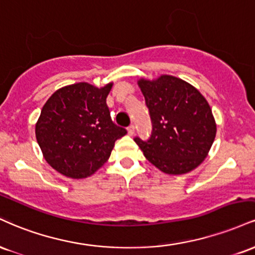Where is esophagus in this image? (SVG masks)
<instances>
[{
	"label": "esophagus",
	"instance_id": "esophagus-1",
	"mask_svg": "<svg viewBox=\"0 0 255 255\" xmlns=\"http://www.w3.org/2000/svg\"><path fill=\"white\" fill-rule=\"evenodd\" d=\"M128 133L130 134V136L134 134V125H130V127L128 128Z\"/></svg>",
	"mask_w": 255,
	"mask_h": 255
}]
</instances>
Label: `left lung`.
<instances>
[{
  "mask_svg": "<svg viewBox=\"0 0 255 255\" xmlns=\"http://www.w3.org/2000/svg\"><path fill=\"white\" fill-rule=\"evenodd\" d=\"M151 118L148 140L134 142L149 162L161 172L180 175L191 172L208 156L216 136L210 105L197 88L170 75L138 80Z\"/></svg>",
  "mask_w": 255,
  "mask_h": 255,
  "instance_id": "1",
  "label": "left lung"
}]
</instances>
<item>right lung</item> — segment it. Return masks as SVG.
Masks as SVG:
<instances>
[{
    "label": "right lung",
    "instance_id": "right-lung-1",
    "mask_svg": "<svg viewBox=\"0 0 255 255\" xmlns=\"http://www.w3.org/2000/svg\"><path fill=\"white\" fill-rule=\"evenodd\" d=\"M112 86L74 83L45 103L35 137L45 160L61 174L71 179L94 174L109 160L116 140L127 134L112 122L106 104Z\"/></svg>",
    "mask_w": 255,
    "mask_h": 255
}]
</instances>
